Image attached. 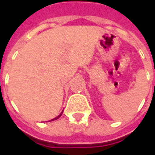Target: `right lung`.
Returning a JSON list of instances; mask_svg holds the SVG:
<instances>
[{
	"instance_id": "obj_1",
	"label": "right lung",
	"mask_w": 155,
	"mask_h": 155,
	"mask_svg": "<svg viewBox=\"0 0 155 155\" xmlns=\"http://www.w3.org/2000/svg\"><path fill=\"white\" fill-rule=\"evenodd\" d=\"M63 114V112H61V114H59V115H58L57 117H55V118H54V119H52V120H49V121H53V120H57V119H59V118H60V117L61 116V114Z\"/></svg>"
}]
</instances>
